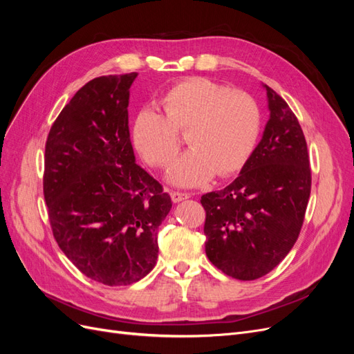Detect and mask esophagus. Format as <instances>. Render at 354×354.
<instances>
[{"label": "esophagus", "instance_id": "obj_1", "mask_svg": "<svg viewBox=\"0 0 354 354\" xmlns=\"http://www.w3.org/2000/svg\"><path fill=\"white\" fill-rule=\"evenodd\" d=\"M187 198H190V195L185 194V192H178V190L171 192V199H173V202H180V201H185Z\"/></svg>", "mask_w": 354, "mask_h": 354}]
</instances>
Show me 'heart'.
<instances>
[{
  "mask_svg": "<svg viewBox=\"0 0 354 354\" xmlns=\"http://www.w3.org/2000/svg\"><path fill=\"white\" fill-rule=\"evenodd\" d=\"M164 113L145 108L134 118L131 138L151 167H167L187 133L189 152L168 171L177 186H199L214 176L229 177L248 162L259 142L261 115L245 91H232L208 78H187L169 87L159 100Z\"/></svg>",
  "mask_w": 354,
  "mask_h": 354,
  "instance_id": "b5f03b06",
  "label": "heart"
}]
</instances>
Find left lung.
Masks as SVG:
<instances>
[{
    "instance_id": "left-lung-1",
    "label": "left lung",
    "mask_w": 354,
    "mask_h": 354,
    "mask_svg": "<svg viewBox=\"0 0 354 354\" xmlns=\"http://www.w3.org/2000/svg\"><path fill=\"white\" fill-rule=\"evenodd\" d=\"M270 120L238 178L201 198L209 261L254 281L273 270L301 232L312 189L306 137L288 103L264 85Z\"/></svg>"
}]
</instances>
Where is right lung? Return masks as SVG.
Masks as SVG:
<instances>
[{
	"label": "right lung",
	"mask_w": 354,
	"mask_h": 354,
	"mask_svg": "<svg viewBox=\"0 0 354 354\" xmlns=\"http://www.w3.org/2000/svg\"><path fill=\"white\" fill-rule=\"evenodd\" d=\"M136 77L85 84L46 143L42 186L53 236L82 274L108 286L131 285L153 269L158 227L173 207L136 164L127 109Z\"/></svg>",
	"instance_id": "obj_1"
}]
</instances>
